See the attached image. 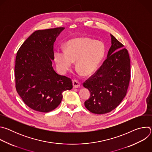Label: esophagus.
<instances>
[{"label": "esophagus", "instance_id": "obj_1", "mask_svg": "<svg viewBox=\"0 0 152 152\" xmlns=\"http://www.w3.org/2000/svg\"><path fill=\"white\" fill-rule=\"evenodd\" d=\"M73 85L74 88H78L80 86V83L77 80H73Z\"/></svg>", "mask_w": 152, "mask_h": 152}]
</instances>
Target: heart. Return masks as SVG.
Masks as SVG:
<instances>
[{"instance_id": "b5f03b06", "label": "heart", "mask_w": 152, "mask_h": 152, "mask_svg": "<svg viewBox=\"0 0 152 152\" xmlns=\"http://www.w3.org/2000/svg\"><path fill=\"white\" fill-rule=\"evenodd\" d=\"M106 48L103 42L89 38H77L68 41L64 51L56 50L53 54L57 67L66 72L76 61L75 67L80 75L88 76L97 69L104 57Z\"/></svg>"}]
</instances>
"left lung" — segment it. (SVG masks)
I'll list each match as a JSON object with an SVG mask.
<instances>
[{
    "instance_id": "obj_1",
    "label": "left lung",
    "mask_w": 152,
    "mask_h": 152,
    "mask_svg": "<svg viewBox=\"0 0 152 152\" xmlns=\"http://www.w3.org/2000/svg\"><path fill=\"white\" fill-rule=\"evenodd\" d=\"M111 46L101 67L85 82L90 92L84 104L96 114H103L116 108L126 96L131 78V61L128 51L113 35Z\"/></svg>"
}]
</instances>
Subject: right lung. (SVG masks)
<instances>
[{
	"label": "right lung",
	"instance_id": "1",
	"mask_svg": "<svg viewBox=\"0 0 152 152\" xmlns=\"http://www.w3.org/2000/svg\"><path fill=\"white\" fill-rule=\"evenodd\" d=\"M64 29L35 31L17 53L16 90L24 103L36 111H53L61 102L62 93L73 88L71 79L57 74L52 67L54 42Z\"/></svg>",
	"mask_w": 152,
	"mask_h": 152
}]
</instances>
